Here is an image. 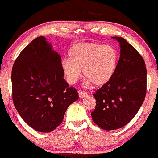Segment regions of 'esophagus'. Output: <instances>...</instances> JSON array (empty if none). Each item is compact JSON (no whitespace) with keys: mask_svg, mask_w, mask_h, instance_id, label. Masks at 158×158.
<instances>
[{"mask_svg":"<svg viewBox=\"0 0 158 158\" xmlns=\"http://www.w3.org/2000/svg\"><path fill=\"white\" fill-rule=\"evenodd\" d=\"M88 95V93H84L82 91H79V98H83V97H86Z\"/></svg>","mask_w":158,"mask_h":158,"instance_id":"esophagus-1","label":"esophagus"}]
</instances>
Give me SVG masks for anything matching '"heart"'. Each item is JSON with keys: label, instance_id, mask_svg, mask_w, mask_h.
I'll list each match as a JSON object with an SVG mask.
<instances>
[{"label": "heart", "instance_id": "1", "mask_svg": "<svg viewBox=\"0 0 158 158\" xmlns=\"http://www.w3.org/2000/svg\"><path fill=\"white\" fill-rule=\"evenodd\" d=\"M118 53L111 45L97 43H79L68 52V59L61 61L65 79L70 84L78 81L83 73L85 84L103 86L110 81L118 64Z\"/></svg>", "mask_w": 158, "mask_h": 158}]
</instances>
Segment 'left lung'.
<instances>
[{
  "mask_svg": "<svg viewBox=\"0 0 158 158\" xmlns=\"http://www.w3.org/2000/svg\"><path fill=\"white\" fill-rule=\"evenodd\" d=\"M113 39L120 45L117 70L110 81L93 94L96 106L91 113L93 122L106 131L127 125L138 112L147 92V68L142 56L124 38Z\"/></svg>",
  "mask_w": 158,
  "mask_h": 158,
  "instance_id": "left-lung-1",
  "label": "left lung"
}]
</instances>
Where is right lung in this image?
Masks as SVG:
<instances>
[{
	"instance_id": "add662e5",
	"label": "right lung",
	"mask_w": 158,
	"mask_h": 158,
	"mask_svg": "<svg viewBox=\"0 0 158 158\" xmlns=\"http://www.w3.org/2000/svg\"><path fill=\"white\" fill-rule=\"evenodd\" d=\"M61 58L44 36L37 37L17 57L11 70L14 105L22 119L39 132L49 133L79 99L64 78Z\"/></svg>"
}]
</instances>
